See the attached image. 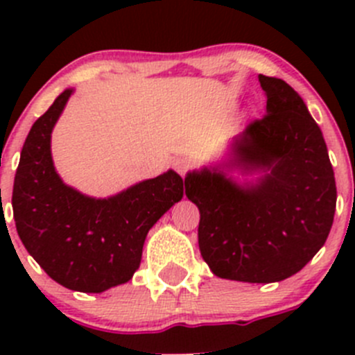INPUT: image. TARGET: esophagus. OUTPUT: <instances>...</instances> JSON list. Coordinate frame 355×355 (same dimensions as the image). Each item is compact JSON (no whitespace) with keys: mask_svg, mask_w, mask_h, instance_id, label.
Returning <instances> with one entry per match:
<instances>
[{"mask_svg":"<svg viewBox=\"0 0 355 355\" xmlns=\"http://www.w3.org/2000/svg\"><path fill=\"white\" fill-rule=\"evenodd\" d=\"M175 170H177L182 177H185L187 171L191 170V159H187V157H178V159H175Z\"/></svg>","mask_w":355,"mask_h":355,"instance_id":"1","label":"esophagus"}]
</instances>
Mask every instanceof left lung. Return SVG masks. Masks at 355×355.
<instances>
[{
	"label": "left lung",
	"instance_id": "8db88e82",
	"mask_svg": "<svg viewBox=\"0 0 355 355\" xmlns=\"http://www.w3.org/2000/svg\"><path fill=\"white\" fill-rule=\"evenodd\" d=\"M266 113L234 142L228 168L261 170L239 185L223 168L185 177L199 207L200 256L216 277L273 284L302 270L327 242L336 185L323 134L302 98L282 78L259 75Z\"/></svg>",
	"mask_w": 355,
	"mask_h": 355
}]
</instances>
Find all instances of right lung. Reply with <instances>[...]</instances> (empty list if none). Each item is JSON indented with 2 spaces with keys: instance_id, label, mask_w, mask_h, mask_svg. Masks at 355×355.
<instances>
[{
  "instance_id": "1",
  "label": "right lung",
  "mask_w": 355,
  "mask_h": 355,
  "mask_svg": "<svg viewBox=\"0 0 355 355\" xmlns=\"http://www.w3.org/2000/svg\"><path fill=\"white\" fill-rule=\"evenodd\" d=\"M73 89H67L28 132L13 184L19 237L55 282L77 292L99 293L125 284L142 259L153 225L184 196L173 170L139 182L108 199L68 187L51 159V132Z\"/></svg>"
}]
</instances>
